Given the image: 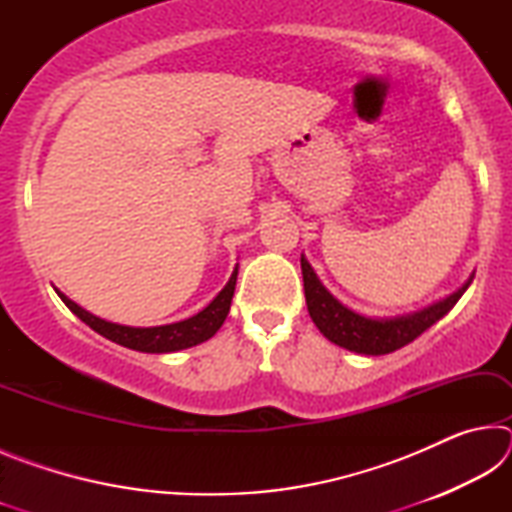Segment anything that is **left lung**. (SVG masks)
Here are the masks:
<instances>
[{
	"label": "left lung",
	"instance_id": "8db88e82",
	"mask_svg": "<svg viewBox=\"0 0 512 512\" xmlns=\"http://www.w3.org/2000/svg\"><path fill=\"white\" fill-rule=\"evenodd\" d=\"M302 266V282H305V298L309 316L314 320L320 334L325 336L341 348L359 354H388L404 348L411 341L429 329L436 320L443 318L449 309H452L458 298L463 296L465 289L470 287L472 277L465 282V287L458 289L452 296L436 302L422 311H415L409 316L397 318H366L357 314V311L341 305L332 293H329L309 266L305 257H300Z\"/></svg>",
	"mask_w": 512,
	"mask_h": 512
}]
</instances>
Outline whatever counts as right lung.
Returning <instances> with one entry per match:
<instances>
[{"label":"right lung","mask_w":512,"mask_h":512,"mask_svg":"<svg viewBox=\"0 0 512 512\" xmlns=\"http://www.w3.org/2000/svg\"><path fill=\"white\" fill-rule=\"evenodd\" d=\"M235 284H237V268L235 273H232L230 282L223 287V291L203 311H198L196 316L187 320H180V323L160 325V327H126V325L108 323V320L92 316L90 311H85L83 307L76 305V302L63 296L60 291L58 296L69 309H72V314L79 316L85 325H90L94 329V332L106 336L108 341L119 343L124 345V348H131L137 352L162 354V352L192 348V345L212 339V336L219 332V327L223 325L225 316H228L232 296H235Z\"/></svg>","instance_id":"obj_1"}]
</instances>
